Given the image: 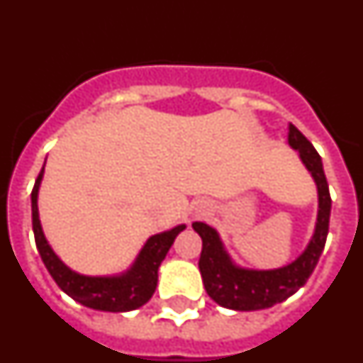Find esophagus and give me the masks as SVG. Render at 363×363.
Here are the masks:
<instances>
[{
  "label": "esophagus",
  "instance_id": "esophagus-1",
  "mask_svg": "<svg viewBox=\"0 0 363 363\" xmlns=\"http://www.w3.org/2000/svg\"><path fill=\"white\" fill-rule=\"evenodd\" d=\"M207 211H209L207 203H198L196 209H194V214H196V216H203V214L207 213Z\"/></svg>",
  "mask_w": 363,
  "mask_h": 363
}]
</instances>
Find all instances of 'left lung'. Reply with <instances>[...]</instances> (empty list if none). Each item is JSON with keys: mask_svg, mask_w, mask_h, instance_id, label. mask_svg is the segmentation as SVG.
I'll use <instances>...</instances> for the list:
<instances>
[{"mask_svg": "<svg viewBox=\"0 0 363 363\" xmlns=\"http://www.w3.org/2000/svg\"><path fill=\"white\" fill-rule=\"evenodd\" d=\"M289 145L300 154L301 163L311 172L318 191V214L314 233L306 251L296 259L278 269L240 267L227 252L216 229L203 221L192 223V229L200 234L203 242L198 267L205 291L218 306L225 309L259 311L287 300L306 285L325 247L331 216V194L323 172L322 158L313 143L293 123L289 125Z\"/></svg>", "mask_w": 363, "mask_h": 363, "instance_id": "obj_1", "label": "left lung"}]
</instances>
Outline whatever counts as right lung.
<instances>
[{
  "mask_svg": "<svg viewBox=\"0 0 363 363\" xmlns=\"http://www.w3.org/2000/svg\"><path fill=\"white\" fill-rule=\"evenodd\" d=\"M43 171L45 165L30 194L32 229H34V238H36V247L41 259L57 287L65 294H69L72 300L94 311L127 313V311L145 306L158 285L160 265L174 243L176 236L185 229L184 223L150 236L145 245L142 247V251L138 252L133 265L120 274H112V277L79 274L63 264L60 256L52 251V247L47 242L43 229H41L40 213H38V192H40L41 179H43Z\"/></svg>",
  "mask_w": 363,
  "mask_h": 363,
  "instance_id": "add662e5",
  "label": "right lung"
}]
</instances>
